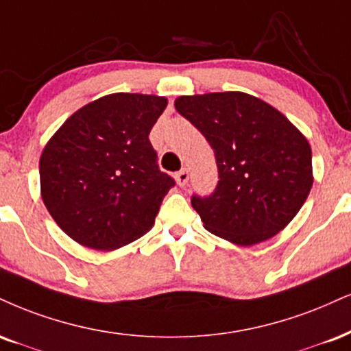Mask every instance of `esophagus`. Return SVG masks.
Listing matches in <instances>:
<instances>
[{
    "label": "esophagus",
    "mask_w": 351,
    "mask_h": 351,
    "mask_svg": "<svg viewBox=\"0 0 351 351\" xmlns=\"http://www.w3.org/2000/svg\"><path fill=\"white\" fill-rule=\"evenodd\" d=\"M188 180H189V173L188 170H184V168L176 173V183H178L180 186H186Z\"/></svg>",
    "instance_id": "1"
}]
</instances>
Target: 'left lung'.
Returning a JSON list of instances; mask_svg holds the SVG:
<instances>
[{"label": "left lung", "mask_w": 351, "mask_h": 351, "mask_svg": "<svg viewBox=\"0 0 351 351\" xmlns=\"http://www.w3.org/2000/svg\"><path fill=\"white\" fill-rule=\"evenodd\" d=\"M175 109L216 154V191L191 199L206 230L250 247L296 217L314 183L312 150L285 114L242 91L180 96Z\"/></svg>", "instance_id": "8db88e82"}]
</instances>
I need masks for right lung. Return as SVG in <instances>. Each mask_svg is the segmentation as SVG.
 I'll return each instance as SVG.
<instances>
[{
	"instance_id": "add662e5",
	"label": "right lung",
	"mask_w": 351,
	"mask_h": 351,
	"mask_svg": "<svg viewBox=\"0 0 351 351\" xmlns=\"http://www.w3.org/2000/svg\"><path fill=\"white\" fill-rule=\"evenodd\" d=\"M167 104L165 96L112 93L80 108L50 137L39 162L40 196L77 243L112 252L154 227L175 186L149 141Z\"/></svg>"
}]
</instances>
